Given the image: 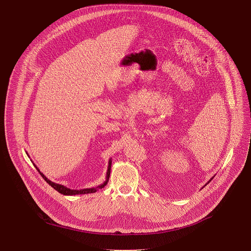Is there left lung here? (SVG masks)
<instances>
[{
	"label": "left lung",
	"mask_w": 251,
	"mask_h": 251,
	"mask_svg": "<svg viewBox=\"0 0 251 251\" xmlns=\"http://www.w3.org/2000/svg\"><path fill=\"white\" fill-rule=\"evenodd\" d=\"M211 178H212V177H211ZM211 178H210V180H209V181H211ZM209 181H208V183H209ZM205 186H206V185H205Z\"/></svg>",
	"instance_id": "8db88e82"
}]
</instances>
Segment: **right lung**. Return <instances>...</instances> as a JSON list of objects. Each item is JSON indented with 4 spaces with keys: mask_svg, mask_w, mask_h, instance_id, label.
I'll list each match as a JSON object with an SVG mask.
<instances>
[{
    "mask_svg": "<svg viewBox=\"0 0 251 251\" xmlns=\"http://www.w3.org/2000/svg\"><path fill=\"white\" fill-rule=\"evenodd\" d=\"M111 163L112 161L109 160V163H108V170H107V174H106V181L102 184V185H99L97 186L96 188H89V189H82V190H71L69 188H66L65 186H62V185H59V184H56V183H53L51 182L50 180H49V178L39 170V168L37 166H34L35 169H37L39 171V173L41 174V176L44 177V180L50 185L51 186L55 191H57L59 194H62L64 196H75V195H84V194H91V193H95L97 192L98 189H102L104 188L107 183H108V180H109V176H110V171H111Z\"/></svg>",
    "mask_w": 251,
    "mask_h": 251,
    "instance_id": "obj_1",
    "label": "right lung"
}]
</instances>
